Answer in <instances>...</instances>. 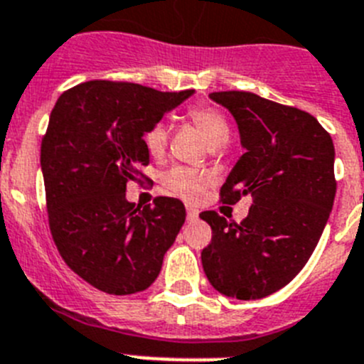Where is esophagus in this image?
Instances as JSON below:
<instances>
[{
	"mask_svg": "<svg viewBox=\"0 0 364 364\" xmlns=\"http://www.w3.org/2000/svg\"><path fill=\"white\" fill-rule=\"evenodd\" d=\"M198 218L199 212L196 210L194 206H186V219H188V221H198Z\"/></svg>",
	"mask_w": 364,
	"mask_h": 364,
	"instance_id": "34e87169",
	"label": "esophagus"
}]
</instances>
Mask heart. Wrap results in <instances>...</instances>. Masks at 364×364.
I'll use <instances>...</instances> for the list:
<instances>
[{"mask_svg":"<svg viewBox=\"0 0 364 364\" xmlns=\"http://www.w3.org/2000/svg\"><path fill=\"white\" fill-rule=\"evenodd\" d=\"M186 117L194 123L196 129L201 132L205 141L212 149H218V146L225 145L228 141V136H230L228 121L215 109L196 105V107H190L186 110ZM143 145H145L146 152L152 158H161L166 150V145H168V127L161 121L154 123L143 134ZM210 181L212 179L208 174L194 168H186V166H174L163 176V185H165L170 194L178 196V198L190 203H196L203 198L206 186L210 185Z\"/></svg>","mask_w":364,"mask_h":364,"instance_id":"1","label":"heart"}]
</instances>
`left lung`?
Returning <instances> with one entry per match:
<instances>
[{
	"label": "left lung",
	"mask_w": 364,
	"mask_h": 364,
	"mask_svg": "<svg viewBox=\"0 0 364 364\" xmlns=\"http://www.w3.org/2000/svg\"><path fill=\"white\" fill-rule=\"evenodd\" d=\"M237 121L245 154L221 186V201L252 196L243 221L214 210L199 214L212 228L201 263L212 287L235 299L277 292L310 259L336 198L330 134L296 107L252 92H212Z\"/></svg>",
	"instance_id": "1"
}]
</instances>
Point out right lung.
<instances>
[{
	"label": "right lung",
	"mask_w": 364,
	"mask_h": 364,
	"mask_svg": "<svg viewBox=\"0 0 364 364\" xmlns=\"http://www.w3.org/2000/svg\"><path fill=\"white\" fill-rule=\"evenodd\" d=\"M192 94L96 80L55 101L41 141L48 227L68 268L101 292L146 290L181 230L179 199L141 208L125 192L150 161L143 134Z\"/></svg>",
	"instance_id": "obj_1"
}]
</instances>
